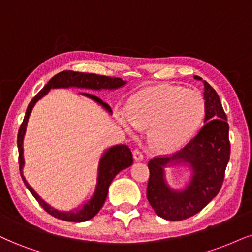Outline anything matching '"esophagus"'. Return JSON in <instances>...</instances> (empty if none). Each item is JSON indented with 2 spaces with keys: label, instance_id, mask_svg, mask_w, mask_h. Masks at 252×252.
Masks as SVG:
<instances>
[{
  "label": "esophagus",
  "instance_id": "34e87169",
  "mask_svg": "<svg viewBox=\"0 0 252 252\" xmlns=\"http://www.w3.org/2000/svg\"><path fill=\"white\" fill-rule=\"evenodd\" d=\"M133 158H134L135 161H142L144 160V155L139 150H134L133 151Z\"/></svg>",
  "mask_w": 252,
  "mask_h": 252
}]
</instances>
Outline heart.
Returning <instances> with one entry per match:
<instances>
[{
    "label": "heart",
    "mask_w": 252,
    "mask_h": 252,
    "mask_svg": "<svg viewBox=\"0 0 252 252\" xmlns=\"http://www.w3.org/2000/svg\"><path fill=\"white\" fill-rule=\"evenodd\" d=\"M206 102L200 91L180 85L160 84L141 90L128 102V119L121 124L150 128L148 141L154 150L174 152L187 142L203 119Z\"/></svg>",
    "instance_id": "b5f03b06"
}]
</instances>
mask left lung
I'll use <instances>...</instances> for the list:
<instances>
[{
  "label": "left lung",
  "instance_id": "1",
  "mask_svg": "<svg viewBox=\"0 0 252 252\" xmlns=\"http://www.w3.org/2000/svg\"><path fill=\"white\" fill-rule=\"evenodd\" d=\"M203 98L204 124L197 134L172 157H158L148 162V202L158 216L168 221H181L201 212L219 194L224 179L230 158L228 121L219 94L207 82ZM175 166L191 172L181 189L166 182L165 168Z\"/></svg>",
  "mask_w": 252,
  "mask_h": 252
}]
</instances>
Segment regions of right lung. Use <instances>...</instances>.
<instances>
[{"instance_id": "add662e5", "label": "right lung", "mask_w": 252, "mask_h": 252, "mask_svg": "<svg viewBox=\"0 0 252 252\" xmlns=\"http://www.w3.org/2000/svg\"><path fill=\"white\" fill-rule=\"evenodd\" d=\"M126 83L127 82H125V80H123L121 78H113V77L100 76V74L74 72V71H62V72L56 74L55 77H52L44 88L38 92V94L30 101L17 136V147L18 153H20V172L22 179H23L24 185L27 186L29 191L33 195V197H35L37 202L40 204V207H42L46 213H49L50 215L56 217V219H60L63 220V221L69 222H85L91 220L93 216L97 215L99 210L101 209V207L104 206L111 182L113 181V179L116 178L118 173H120L123 169L128 168V167L133 163L132 152L126 145H116L107 148V150L102 153L100 160H99L97 183H95L94 191H93L91 197H89L88 200L84 201L82 206L74 208L72 210H69V212H62V210L56 209V208L51 207L49 203H46V202L33 190L32 187L28 183L23 175V167L24 164H26V161H24L23 141L27 132L28 121H29L32 108L35 107L37 101L40 100L44 95L48 94L49 91H51L52 89L77 88L84 90H93V91H100V90L120 89L123 88ZM79 94L91 99V100L94 102H97V104L100 105L105 111H107L108 113L112 114L111 107L108 106V104H106V102L102 101L100 98L86 92H79Z\"/></svg>"}]
</instances>
